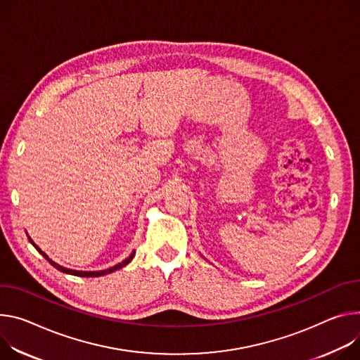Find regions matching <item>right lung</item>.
I'll list each match as a JSON object with an SVG mask.
<instances>
[{
    "label": "right lung",
    "mask_w": 360,
    "mask_h": 360,
    "mask_svg": "<svg viewBox=\"0 0 360 360\" xmlns=\"http://www.w3.org/2000/svg\"><path fill=\"white\" fill-rule=\"evenodd\" d=\"M28 240H30V243L36 247V250L49 261V263L54 267V269H57L58 271H61V273H66V274H72V276H79V277H101V276H105V274H109V273H113V271H116V270H120L122 267H124V266H127L130 261H132V258L135 257V251L130 254L126 259H123L122 263H119V264H116L115 267H110V269H108V270H102V271H77V270H70V269H66V267H61V266H58L57 263H54L53 259H50L49 258V255L46 254V252H43L36 244H34V241H32L30 237H28Z\"/></svg>",
    "instance_id": "obj_1"
}]
</instances>
